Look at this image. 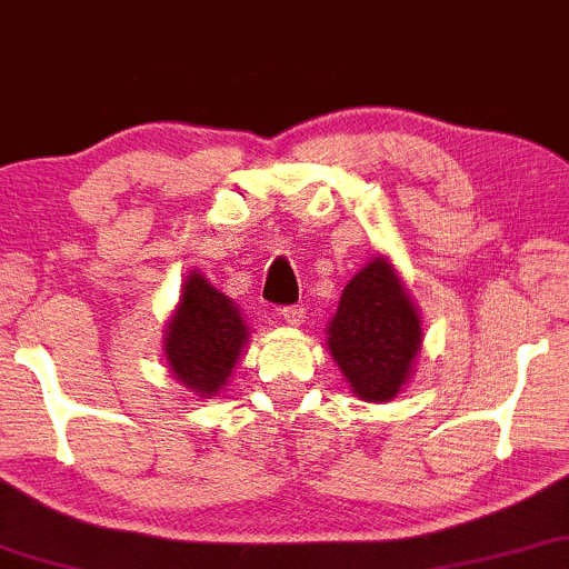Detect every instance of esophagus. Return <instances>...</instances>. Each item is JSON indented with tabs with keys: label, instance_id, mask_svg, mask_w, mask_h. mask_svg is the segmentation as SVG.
<instances>
[{
	"label": "esophagus",
	"instance_id": "esophagus-1",
	"mask_svg": "<svg viewBox=\"0 0 569 569\" xmlns=\"http://www.w3.org/2000/svg\"><path fill=\"white\" fill-rule=\"evenodd\" d=\"M307 309L301 305H289V307H280V318H283L289 326H301L305 322Z\"/></svg>",
	"mask_w": 569,
	"mask_h": 569
}]
</instances>
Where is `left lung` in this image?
<instances>
[{
  "instance_id": "obj_1",
  "label": "left lung",
  "mask_w": 569,
  "mask_h": 569,
  "mask_svg": "<svg viewBox=\"0 0 569 569\" xmlns=\"http://www.w3.org/2000/svg\"><path fill=\"white\" fill-rule=\"evenodd\" d=\"M420 341V318L405 286L376 257L341 293L328 328L330 355L359 399L388 401L407 383Z\"/></svg>"
}]
</instances>
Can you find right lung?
<instances>
[{
	"instance_id": "right-lung-1",
	"label": "right lung",
	"mask_w": 569,
	"mask_h": 569,
	"mask_svg": "<svg viewBox=\"0 0 569 569\" xmlns=\"http://www.w3.org/2000/svg\"><path fill=\"white\" fill-rule=\"evenodd\" d=\"M164 333L170 370L204 399L228 383L249 338L233 301L212 289L197 270L186 278L181 305Z\"/></svg>"
}]
</instances>
